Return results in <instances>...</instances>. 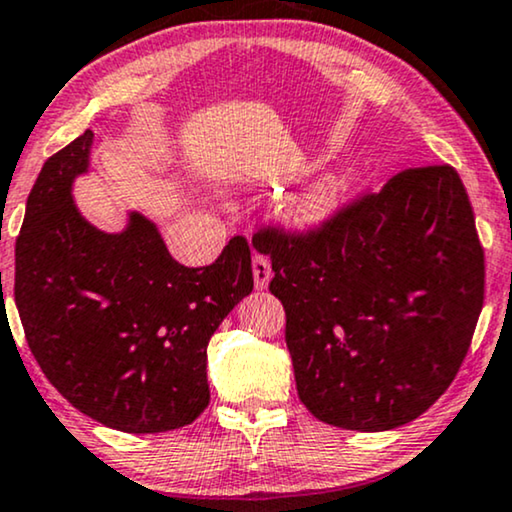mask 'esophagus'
<instances>
[{"instance_id": "esophagus-1", "label": "esophagus", "mask_w": 512, "mask_h": 512, "mask_svg": "<svg viewBox=\"0 0 512 512\" xmlns=\"http://www.w3.org/2000/svg\"><path fill=\"white\" fill-rule=\"evenodd\" d=\"M252 276H255V288L257 290H262V288L269 286V281H271V262L264 255H260V252H257V255L252 257Z\"/></svg>"}]
</instances>
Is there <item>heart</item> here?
<instances>
[{"label":"heart","instance_id":"1","mask_svg":"<svg viewBox=\"0 0 512 512\" xmlns=\"http://www.w3.org/2000/svg\"><path fill=\"white\" fill-rule=\"evenodd\" d=\"M342 198H345V179L331 174V177L314 181L312 186L297 193L288 203L290 222L297 226H316L326 222L340 208Z\"/></svg>","mask_w":512,"mask_h":512}]
</instances>
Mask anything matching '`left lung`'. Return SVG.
Listing matches in <instances>:
<instances>
[{"mask_svg":"<svg viewBox=\"0 0 512 512\" xmlns=\"http://www.w3.org/2000/svg\"><path fill=\"white\" fill-rule=\"evenodd\" d=\"M300 401L335 428L411 423L454 383L484 302V250L451 165L409 167L307 234L267 226Z\"/></svg>","mask_w":512,"mask_h":512,"instance_id":"1","label":"left lung"}]
</instances>
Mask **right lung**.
<instances>
[{"label": "right lung", "instance_id": "right-lung-1", "mask_svg": "<svg viewBox=\"0 0 512 512\" xmlns=\"http://www.w3.org/2000/svg\"><path fill=\"white\" fill-rule=\"evenodd\" d=\"M92 129L51 155L16 238L14 300L49 383L84 416L146 435L184 428L210 404L208 342L252 293L250 245L234 236L210 267H184L139 212L120 234L80 215Z\"/></svg>", "mask_w": 512, "mask_h": 512}]
</instances>
